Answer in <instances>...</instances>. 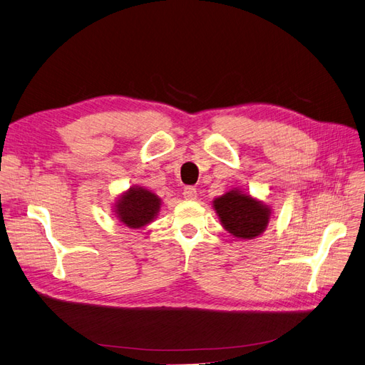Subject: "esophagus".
Listing matches in <instances>:
<instances>
[{"label": "esophagus", "mask_w": 365, "mask_h": 365, "mask_svg": "<svg viewBox=\"0 0 365 365\" xmlns=\"http://www.w3.org/2000/svg\"><path fill=\"white\" fill-rule=\"evenodd\" d=\"M182 195H184L185 200H196V189H195V187H192V185L185 187Z\"/></svg>", "instance_id": "1"}]
</instances>
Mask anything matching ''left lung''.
<instances>
[{"instance_id": "left-lung-1", "label": "left lung", "mask_w": 365, "mask_h": 365, "mask_svg": "<svg viewBox=\"0 0 365 365\" xmlns=\"http://www.w3.org/2000/svg\"><path fill=\"white\" fill-rule=\"evenodd\" d=\"M213 205L224 228L237 239L257 237L269 222V207L237 190L217 197Z\"/></svg>"}]
</instances>
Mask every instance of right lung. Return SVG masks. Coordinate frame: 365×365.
Listing matches in <instances>:
<instances>
[{"instance_id":"add662e5","label":"right lung","mask_w":365,"mask_h":365,"mask_svg":"<svg viewBox=\"0 0 365 365\" xmlns=\"http://www.w3.org/2000/svg\"><path fill=\"white\" fill-rule=\"evenodd\" d=\"M160 197L141 187H130L117 202V217L129 228H140L152 222L160 210Z\"/></svg>"}]
</instances>
